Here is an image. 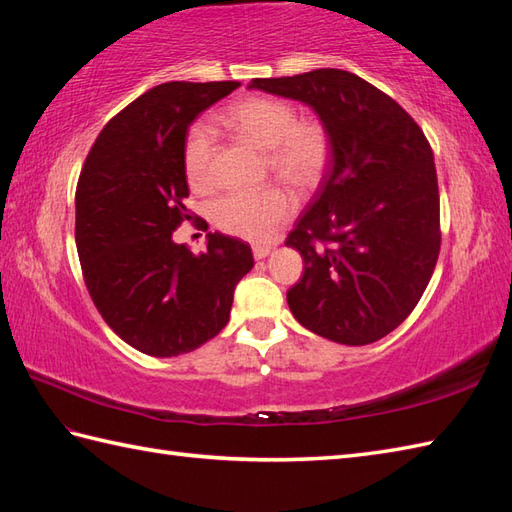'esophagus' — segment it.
<instances>
[{"instance_id":"obj_1","label":"esophagus","mask_w":512,"mask_h":512,"mask_svg":"<svg viewBox=\"0 0 512 512\" xmlns=\"http://www.w3.org/2000/svg\"><path fill=\"white\" fill-rule=\"evenodd\" d=\"M270 250H273V246H270V244H255L253 255H255V259H264V257L270 255Z\"/></svg>"}]
</instances>
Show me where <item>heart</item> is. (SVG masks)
Masks as SVG:
<instances>
[{
	"label": "heart",
	"mask_w": 512,
	"mask_h": 512,
	"mask_svg": "<svg viewBox=\"0 0 512 512\" xmlns=\"http://www.w3.org/2000/svg\"><path fill=\"white\" fill-rule=\"evenodd\" d=\"M224 127L246 143L266 149V171L301 193L323 180L332 160V134L321 118H297V107L275 96H246L220 114ZM182 167L195 189L215 180V136L211 127L195 121L182 138ZM295 209L281 187L231 191L211 204V220L224 233L264 242Z\"/></svg>",
	"instance_id": "obj_1"
}]
</instances>
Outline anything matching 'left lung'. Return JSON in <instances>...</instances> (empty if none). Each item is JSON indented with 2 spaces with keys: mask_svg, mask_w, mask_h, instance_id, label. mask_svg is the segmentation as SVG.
Returning a JSON list of instances; mask_svg holds the SVG:
<instances>
[{
  "mask_svg": "<svg viewBox=\"0 0 512 512\" xmlns=\"http://www.w3.org/2000/svg\"><path fill=\"white\" fill-rule=\"evenodd\" d=\"M248 88L310 105L332 134V162L286 246L303 257L288 306L343 345L383 339L418 306L440 255V193L429 140L402 107L345 70Z\"/></svg>",
  "mask_w": 512,
  "mask_h": 512,
  "instance_id": "obj_1",
  "label": "left lung"
}]
</instances>
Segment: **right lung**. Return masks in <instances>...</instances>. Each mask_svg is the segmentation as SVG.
<instances>
[{
    "instance_id": "right-lung-1",
    "label": "right lung",
    "mask_w": 512,
    "mask_h": 512,
    "mask_svg": "<svg viewBox=\"0 0 512 512\" xmlns=\"http://www.w3.org/2000/svg\"><path fill=\"white\" fill-rule=\"evenodd\" d=\"M237 81L162 83L118 112L94 140L76 184V250L105 323L138 352L169 358L222 332L253 253L209 233L193 255L173 242L191 220L182 138Z\"/></svg>"
}]
</instances>
